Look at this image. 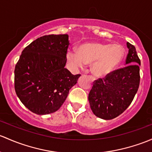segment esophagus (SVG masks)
Masks as SVG:
<instances>
[{
	"label": "esophagus",
	"instance_id": "obj_1",
	"mask_svg": "<svg viewBox=\"0 0 152 152\" xmlns=\"http://www.w3.org/2000/svg\"><path fill=\"white\" fill-rule=\"evenodd\" d=\"M89 78H90L91 81H95V78H94V77H93V76H89Z\"/></svg>",
	"mask_w": 152,
	"mask_h": 152
}]
</instances>
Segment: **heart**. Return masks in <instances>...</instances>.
<instances>
[{"instance_id":"heart-1","label":"heart","mask_w":152,"mask_h":152,"mask_svg":"<svg viewBox=\"0 0 152 152\" xmlns=\"http://www.w3.org/2000/svg\"><path fill=\"white\" fill-rule=\"evenodd\" d=\"M124 56V49L121 44L85 42L78 47L77 52L68 50L66 59L73 70L92 63V73L99 77H105L116 69Z\"/></svg>"}]
</instances>
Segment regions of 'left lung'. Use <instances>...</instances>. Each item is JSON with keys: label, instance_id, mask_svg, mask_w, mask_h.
Masks as SVG:
<instances>
[{"label": "left lung", "instance_id": "left-lung-1", "mask_svg": "<svg viewBox=\"0 0 152 152\" xmlns=\"http://www.w3.org/2000/svg\"><path fill=\"white\" fill-rule=\"evenodd\" d=\"M125 67L94 81L88 100L93 114L109 120L122 114L130 105L140 84V60L135 47L127 42Z\"/></svg>", "mask_w": 152, "mask_h": 152}]
</instances>
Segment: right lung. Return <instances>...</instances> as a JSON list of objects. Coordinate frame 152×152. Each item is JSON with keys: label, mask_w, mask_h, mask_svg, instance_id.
<instances>
[{"label": "right lung", "mask_w": 152, "mask_h": 152, "mask_svg": "<svg viewBox=\"0 0 152 152\" xmlns=\"http://www.w3.org/2000/svg\"><path fill=\"white\" fill-rule=\"evenodd\" d=\"M68 35L41 36L22 51L14 70V88L20 100L35 114L57 111L81 75L65 68Z\"/></svg>", "instance_id": "obj_1"}]
</instances>
